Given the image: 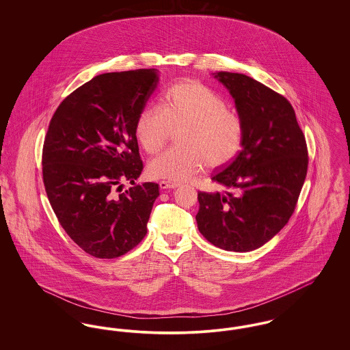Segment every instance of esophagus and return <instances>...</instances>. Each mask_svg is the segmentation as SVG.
<instances>
[{
    "label": "esophagus",
    "instance_id": "esophagus-1",
    "mask_svg": "<svg viewBox=\"0 0 350 350\" xmlns=\"http://www.w3.org/2000/svg\"><path fill=\"white\" fill-rule=\"evenodd\" d=\"M160 187L161 189H174V187H177L180 183H176V181H167V180H163V181H160Z\"/></svg>",
    "mask_w": 350,
    "mask_h": 350
}]
</instances>
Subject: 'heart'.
I'll return each instance as SVG.
<instances>
[{
    "instance_id": "heart-1",
    "label": "heart",
    "mask_w": 350,
    "mask_h": 350,
    "mask_svg": "<svg viewBox=\"0 0 350 350\" xmlns=\"http://www.w3.org/2000/svg\"><path fill=\"white\" fill-rule=\"evenodd\" d=\"M178 146L160 153L150 163V174L169 180H186L202 167L228 164L243 147L241 117L213 89L198 81L167 88L161 105L146 106L136 118L135 136L140 147L154 154L172 131Z\"/></svg>"
}]
</instances>
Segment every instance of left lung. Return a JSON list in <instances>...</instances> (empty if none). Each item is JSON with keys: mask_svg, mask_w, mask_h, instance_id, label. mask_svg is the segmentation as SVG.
Instances as JSON below:
<instances>
[{"mask_svg": "<svg viewBox=\"0 0 350 350\" xmlns=\"http://www.w3.org/2000/svg\"><path fill=\"white\" fill-rule=\"evenodd\" d=\"M244 123L243 150L213 181L221 193H198L197 224L217 248L250 252L293 215L307 176L308 150L291 103L241 73L217 72Z\"/></svg>", "mask_w": 350, "mask_h": 350, "instance_id": "8db88e82", "label": "left lung"}]
</instances>
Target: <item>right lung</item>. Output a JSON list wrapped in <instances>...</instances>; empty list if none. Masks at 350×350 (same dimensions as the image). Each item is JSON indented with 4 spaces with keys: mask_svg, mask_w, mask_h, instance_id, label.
I'll return each mask as SVG.
<instances>
[{
    "mask_svg": "<svg viewBox=\"0 0 350 350\" xmlns=\"http://www.w3.org/2000/svg\"><path fill=\"white\" fill-rule=\"evenodd\" d=\"M156 69L96 76L56 109L44 137L43 183L68 236L88 254L117 258L147 233L159 185L143 170L135 122L156 89ZM134 185L116 196L121 183Z\"/></svg>",
    "mask_w": 350,
    "mask_h": 350,
    "instance_id": "1",
    "label": "right lung"
}]
</instances>
